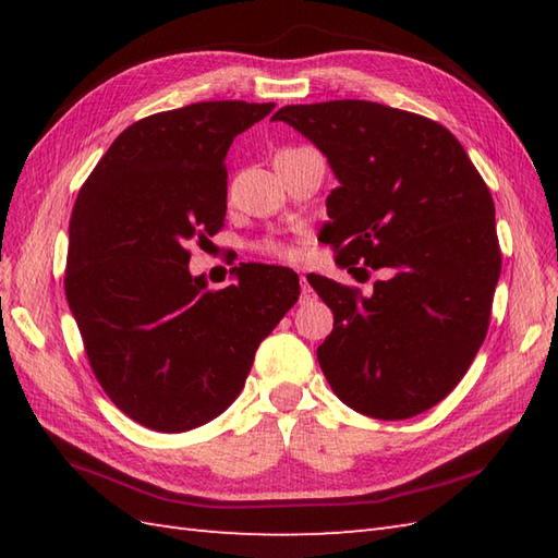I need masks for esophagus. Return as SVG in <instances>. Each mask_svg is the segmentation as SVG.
<instances>
[{
	"label": "esophagus",
	"mask_w": 558,
	"mask_h": 558,
	"mask_svg": "<svg viewBox=\"0 0 558 558\" xmlns=\"http://www.w3.org/2000/svg\"><path fill=\"white\" fill-rule=\"evenodd\" d=\"M316 298V292L312 290V286H310V280H306L304 276L300 278V302H310V300H314Z\"/></svg>",
	"instance_id": "1"
}]
</instances>
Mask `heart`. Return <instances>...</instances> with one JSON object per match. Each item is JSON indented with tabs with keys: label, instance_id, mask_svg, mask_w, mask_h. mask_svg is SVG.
Masks as SVG:
<instances>
[{
	"label": "heart",
	"instance_id": "1",
	"mask_svg": "<svg viewBox=\"0 0 558 558\" xmlns=\"http://www.w3.org/2000/svg\"><path fill=\"white\" fill-rule=\"evenodd\" d=\"M252 248L256 254L272 256V258H294V248L280 240H272V236H266V240L252 242Z\"/></svg>",
	"mask_w": 558,
	"mask_h": 558
}]
</instances>
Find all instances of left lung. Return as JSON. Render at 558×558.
<instances>
[{"instance_id":"obj_1","label":"left lung","mask_w":558,"mask_h":558,"mask_svg":"<svg viewBox=\"0 0 558 558\" xmlns=\"http://www.w3.org/2000/svg\"><path fill=\"white\" fill-rule=\"evenodd\" d=\"M328 158L324 244L348 270L386 268L372 294L306 276L333 330L316 357L333 393L376 420L441 402L487 338L501 248L489 186L446 126L372 100L286 105Z\"/></svg>"}]
</instances>
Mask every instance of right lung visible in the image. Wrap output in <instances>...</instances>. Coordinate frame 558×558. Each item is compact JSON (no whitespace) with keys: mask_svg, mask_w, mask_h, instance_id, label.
I'll return each instance as SVG.
<instances>
[{"mask_svg":"<svg viewBox=\"0 0 558 558\" xmlns=\"http://www.w3.org/2000/svg\"><path fill=\"white\" fill-rule=\"evenodd\" d=\"M276 102L208 100L144 117L112 141L69 220L64 292L93 374L126 417L180 434L244 388L258 342L298 302V272L240 264L208 290L189 244L222 230L225 156Z\"/></svg>","mask_w":558,"mask_h":558,"instance_id":"add662e5","label":"right lung"}]
</instances>
